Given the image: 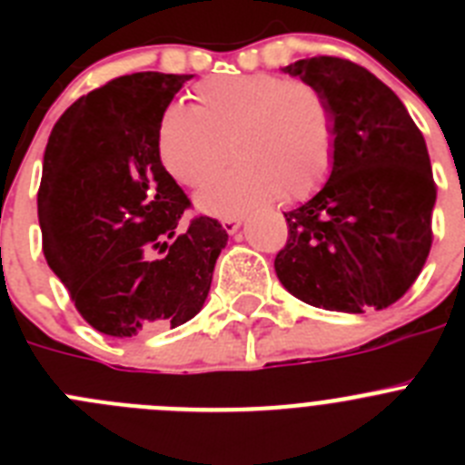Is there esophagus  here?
<instances>
[{
	"label": "esophagus",
	"mask_w": 465,
	"mask_h": 465,
	"mask_svg": "<svg viewBox=\"0 0 465 465\" xmlns=\"http://www.w3.org/2000/svg\"><path fill=\"white\" fill-rule=\"evenodd\" d=\"M221 223H223L225 232H230V235H235L237 230H240V225H242V216H225V219L221 221Z\"/></svg>",
	"instance_id": "1"
}]
</instances>
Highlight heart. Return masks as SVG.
I'll return each instance as SVG.
<instances>
[{
  "instance_id": "obj_1",
  "label": "heart",
  "mask_w": 465,
  "mask_h": 465,
  "mask_svg": "<svg viewBox=\"0 0 465 465\" xmlns=\"http://www.w3.org/2000/svg\"><path fill=\"white\" fill-rule=\"evenodd\" d=\"M193 106L172 104L158 127L160 163L172 179L203 188L232 158L240 163L197 197L219 216L274 195L305 200L326 182L335 155V114L322 88L272 72L221 74L191 90Z\"/></svg>"
}]
</instances>
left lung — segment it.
<instances>
[{
	"mask_svg": "<svg viewBox=\"0 0 465 465\" xmlns=\"http://www.w3.org/2000/svg\"><path fill=\"white\" fill-rule=\"evenodd\" d=\"M322 88L335 114L326 186L286 212L279 282L307 305L361 314L408 293L433 244L435 182L424 134L375 74L344 57L283 67Z\"/></svg>",
	"mask_w": 465,
	"mask_h": 465,
	"instance_id": "left-lung-1",
	"label": "left lung"
}]
</instances>
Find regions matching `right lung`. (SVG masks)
Here are the masks:
<instances>
[{"instance_id":"add662e5","label":"right lung","mask_w":465,"mask_h":465,"mask_svg":"<svg viewBox=\"0 0 465 465\" xmlns=\"http://www.w3.org/2000/svg\"><path fill=\"white\" fill-rule=\"evenodd\" d=\"M191 79L118 76L74 102L48 137L36 195L44 256L79 314L111 338L193 319L228 242L212 216L176 228L191 200L158 155L160 118Z\"/></svg>"}]
</instances>
